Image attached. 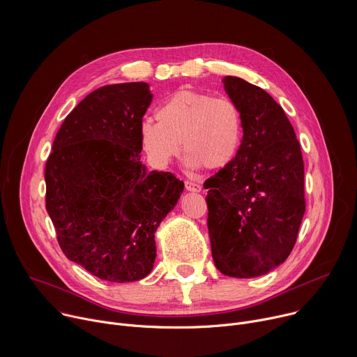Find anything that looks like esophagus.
<instances>
[{"instance_id": "esophagus-1", "label": "esophagus", "mask_w": 357, "mask_h": 357, "mask_svg": "<svg viewBox=\"0 0 357 357\" xmlns=\"http://www.w3.org/2000/svg\"><path fill=\"white\" fill-rule=\"evenodd\" d=\"M185 188H186V190H189V192H200V190H202L200 183L193 182V181H185Z\"/></svg>"}]
</instances>
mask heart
I'll list each match as a JSON object with an SVG mask.
<instances>
[{"instance_id": "b5f03b06", "label": "heart", "mask_w": 357, "mask_h": 357, "mask_svg": "<svg viewBox=\"0 0 357 357\" xmlns=\"http://www.w3.org/2000/svg\"><path fill=\"white\" fill-rule=\"evenodd\" d=\"M154 123L145 120L139 139L149 161L158 168L167 167L181 152L192 168L205 165L220 169L236 157L241 141V113L229 97L181 89L157 109Z\"/></svg>"}]
</instances>
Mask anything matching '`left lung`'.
Instances as JSON below:
<instances>
[{"mask_svg": "<svg viewBox=\"0 0 357 357\" xmlns=\"http://www.w3.org/2000/svg\"><path fill=\"white\" fill-rule=\"evenodd\" d=\"M241 113L233 161L205 181L212 256L220 273L254 278L292 251L305 213L299 141L282 107L261 87L223 79Z\"/></svg>", "mask_w": 357, "mask_h": 357, "instance_id": "left-lung-1", "label": "left lung"}]
</instances>
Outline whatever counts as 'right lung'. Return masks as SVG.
Returning <instances> with one entry per match:
<instances>
[{
	"label": "right lung",
	"instance_id": "add662e5",
	"mask_svg": "<svg viewBox=\"0 0 357 357\" xmlns=\"http://www.w3.org/2000/svg\"><path fill=\"white\" fill-rule=\"evenodd\" d=\"M151 100L144 82L91 91L65 119L45 165L46 211L63 254L110 282L151 273L155 231L185 186L141 162Z\"/></svg>",
	"mask_w": 357,
	"mask_h": 357
}]
</instances>
